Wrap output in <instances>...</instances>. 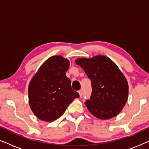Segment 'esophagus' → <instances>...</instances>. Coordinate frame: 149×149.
I'll return each mask as SVG.
<instances>
[{
    "label": "esophagus",
    "mask_w": 149,
    "mask_h": 149,
    "mask_svg": "<svg viewBox=\"0 0 149 149\" xmlns=\"http://www.w3.org/2000/svg\"><path fill=\"white\" fill-rule=\"evenodd\" d=\"M79 95H80V97H82V95H83V91L82 90H79Z\"/></svg>",
    "instance_id": "34e87169"
}]
</instances>
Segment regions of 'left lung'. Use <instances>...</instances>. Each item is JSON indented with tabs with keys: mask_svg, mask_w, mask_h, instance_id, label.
<instances>
[{
	"mask_svg": "<svg viewBox=\"0 0 149 149\" xmlns=\"http://www.w3.org/2000/svg\"><path fill=\"white\" fill-rule=\"evenodd\" d=\"M84 70L91 82L90 99L85 102L95 117L108 119L115 117L123 109L127 100L128 84L118 66L106 56L75 61Z\"/></svg>",
	"mask_w": 149,
	"mask_h": 149,
	"instance_id": "1",
	"label": "left lung"
}]
</instances>
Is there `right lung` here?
<instances>
[{"instance_id": "add662e5", "label": "right lung", "mask_w": 149, "mask_h": 149, "mask_svg": "<svg viewBox=\"0 0 149 149\" xmlns=\"http://www.w3.org/2000/svg\"><path fill=\"white\" fill-rule=\"evenodd\" d=\"M70 62L61 56H52L40 67L30 81L28 97L30 109L36 117L53 121L61 117L78 92L71 87L66 76Z\"/></svg>"}]
</instances>
